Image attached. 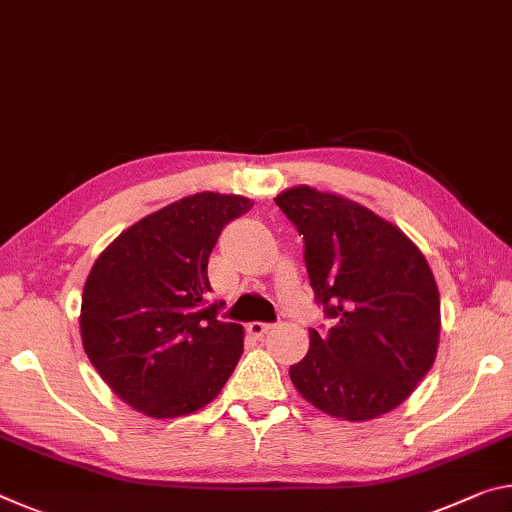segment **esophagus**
I'll list each match as a JSON object with an SVG mask.
<instances>
[{"label":"esophagus","instance_id":"34e87169","mask_svg":"<svg viewBox=\"0 0 512 512\" xmlns=\"http://www.w3.org/2000/svg\"><path fill=\"white\" fill-rule=\"evenodd\" d=\"M271 328H273V323H262V321L248 323V332H250V335H255V337H264Z\"/></svg>","mask_w":512,"mask_h":512}]
</instances>
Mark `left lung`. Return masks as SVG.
Masks as SVG:
<instances>
[{"label": "left lung", "mask_w": 512, "mask_h": 512, "mask_svg": "<svg viewBox=\"0 0 512 512\" xmlns=\"http://www.w3.org/2000/svg\"><path fill=\"white\" fill-rule=\"evenodd\" d=\"M305 241L316 303L332 326L310 328V351L289 367L305 401L330 417L387 415L431 371L440 291L421 250L371 209L312 186L275 198Z\"/></svg>", "instance_id": "8db88e82"}]
</instances>
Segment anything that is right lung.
I'll return each mask as SVG.
<instances>
[{
    "label": "right lung",
    "mask_w": 512,
    "mask_h": 512,
    "mask_svg": "<svg viewBox=\"0 0 512 512\" xmlns=\"http://www.w3.org/2000/svg\"><path fill=\"white\" fill-rule=\"evenodd\" d=\"M243 196H186L113 239L81 296V342L120 399L154 419L191 415L221 394L243 353V328L207 303L209 255Z\"/></svg>",
    "instance_id": "obj_1"
}]
</instances>
